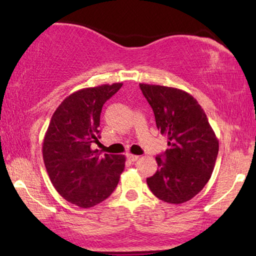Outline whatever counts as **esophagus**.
<instances>
[{"mask_svg":"<svg viewBox=\"0 0 256 256\" xmlns=\"http://www.w3.org/2000/svg\"><path fill=\"white\" fill-rule=\"evenodd\" d=\"M127 158L130 160V162H135V160H138L140 158V156L132 155V154H127Z\"/></svg>","mask_w":256,"mask_h":256,"instance_id":"34e87169","label":"esophagus"}]
</instances>
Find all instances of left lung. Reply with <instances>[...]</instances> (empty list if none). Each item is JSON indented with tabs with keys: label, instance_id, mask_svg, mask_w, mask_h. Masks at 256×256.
<instances>
[{
	"label": "left lung",
	"instance_id": "obj_1",
	"mask_svg": "<svg viewBox=\"0 0 256 256\" xmlns=\"http://www.w3.org/2000/svg\"><path fill=\"white\" fill-rule=\"evenodd\" d=\"M168 148L157 155L156 174L146 178L160 200L182 204L202 190L214 169L219 141L198 101L174 87L140 84Z\"/></svg>",
	"mask_w": 256,
	"mask_h": 256
}]
</instances>
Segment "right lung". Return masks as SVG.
<instances>
[{"label":"right lung","instance_id":"right-lung-1","mask_svg":"<svg viewBox=\"0 0 256 256\" xmlns=\"http://www.w3.org/2000/svg\"><path fill=\"white\" fill-rule=\"evenodd\" d=\"M121 82L76 90L52 115L43 141L45 168L56 190L66 200L88 208L116 188L124 169V155L100 157L93 143L100 138V114Z\"/></svg>","mask_w":256,"mask_h":256}]
</instances>
